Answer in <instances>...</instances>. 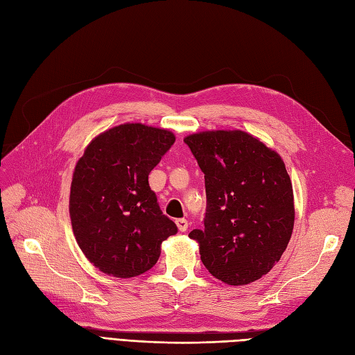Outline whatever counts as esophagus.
<instances>
[{"label": "esophagus", "mask_w": 355, "mask_h": 355, "mask_svg": "<svg viewBox=\"0 0 355 355\" xmlns=\"http://www.w3.org/2000/svg\"><path fill=\"white\" fill-rule=\"evenodd\" d=\"M176 225H178V228H179V232H182V233H185L187 230H188V221L185 218H180V219H176Z\"/></svg>", "instance_id": "esophagus-1"}]
</instances>
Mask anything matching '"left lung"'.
<instances>
[{"label": "left lung", "mask_w": 355, "mask_h": 355, "mask_svg": "<svg viewBox=\"0 0 355 355\" xmlns=\"http://www.w3.org/2000/svg\"><path fill=\"white\" fill-rule=\"evenodd\" d=\"M184 141L205 173L201 261L228 285L251 284L279 261L294 227L291 179L282 158L245 131H203Z\"/></svg>", "instance_id": "left-lung-1"}]
</instances>
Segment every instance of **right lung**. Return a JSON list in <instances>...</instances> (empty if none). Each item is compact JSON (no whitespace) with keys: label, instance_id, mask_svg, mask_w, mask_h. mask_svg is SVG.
<instances>
[{"label":"right lung","instance_id":"obj_1","mask_svg":"<svg viewBox=\"0 0 355 355\" xmlns=\"http://www.w3.org/2000/svg\"><path fill=\"white\" fill-rule=\"evenodd\" d=\"M175 139L168 130L122 123L95 137L76 164L73 233L103 273L134 277L148 272L158 261L161 243L178 233L148 180Z\"/></svg>","mask_w":355,"mask_h":355}]
</instances>
